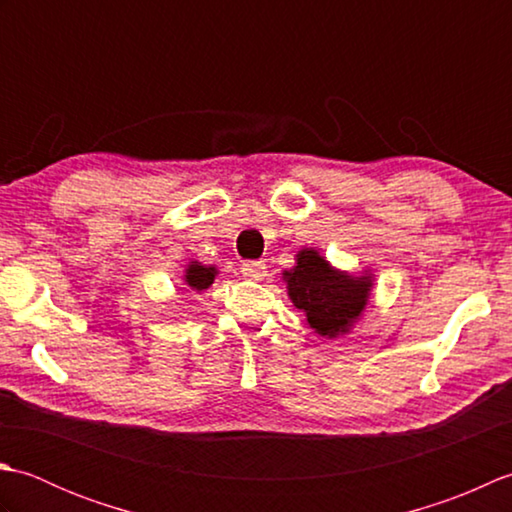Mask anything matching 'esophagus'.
I'll return each instance as SVG.
<instances>
[{
    "instance_id": "obj_1",
    "label": "esophagus",
    "mask_w": 512,
    "mask_h": 512,
    "mask_svg": "<svg viewBox=\"0 0 512 512\" xmlns=\"http://www.w3.org/2000/svg\"><path fill=\"white\" fill-rule=\"evenodd\" d=\"M242 277L262 281L266 277V264L264 262H244L242 264Z\"/></svg>"
}]
</instances>
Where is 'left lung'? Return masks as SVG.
<instances>
[{
  "instance_id": "8db88e82",
  "label": "left lung",
  "mask_w": 512,
  "mask_h": 512,
  "mask_svg": "<svg viewBox=\"0 0 512 512\" xmlns=\"http://www.w3.org/2000/svg\"><path fill=\"white\" fill-rule=\"evenodd\" d=\"M292 306L306 314V323L323 339L350 334L372 297L374 275L369 270L352 275L332 266L317 248L303 246L295 266L281 273Z\"/></svg>"
}]
</instances>
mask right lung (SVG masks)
<instances>
[{
	"instance_id": "1",
	"label": "right lung",
	"mask_w": 512,
	"mask_h": 512,
	"mask_svg": "<svg viewBox=\"0 0 512 512\" xmlns=\"http://www.w3.org/2000/svg\"><path fill=\"white\" fill-rule=\"evenodd\" d=\"M217 275H220V270H217L215 266H204V264L198 262V259H191L187 268H184L182 281L189 290L202 292V290H209L213 286V281L217 279Z\"/></svg>"
}]
</instances>
